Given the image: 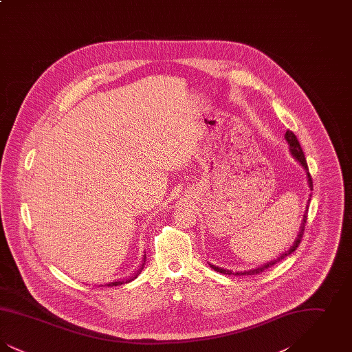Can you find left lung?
Wrapping results in <instances>:
<instances>
[{"label":"left lung","instance_id":"left-lung-1","mask_svg":"<svg viewBox=\"0 0 352 352\" xmlns=\"http://www.w3.org/2000/svg\"><path fill=\"white\" fill-rule=\"evenodd\" d=\"M285 140L287 141V144H289V151L292 153V155L300 162L302 165V168L306 170V175H307V184H309V187H310V190H313V181H311V175H310V173H309V168H307V162H306V158H305V154H303V151H302L301 145H300V142H298V140H297V137H296V134L293 133L292 131H287L286 133H285ZM310 198H311V194H310ZM309 198V201H307V204H306V210H305V214H303V219H302L301 227H300V231H298V234H297V237H296V240H294V243L290 245V248L287 250V251H285L284 253H281L276 260H273V261H268V263H265L264 265H261V267H257V268L250 269V270H244V272H232V270H228V269L224 268H219V267H215V265H212V264H210V267L214 269V270H217L219 273H223V274H228V276H231V274H234V276H254V274H258V273H261V272H264L265 269L270 268V267H273L274 264H277V263H280L281 260H284L286 256H289V254H292L293 252L296 251L297 248H298V245H300V243H301L302 236H303V231H305V224H306V220H307V211H309V203H310V199Z\"/></svg>","mask_w":352,"mask_h":352}]
</instances>
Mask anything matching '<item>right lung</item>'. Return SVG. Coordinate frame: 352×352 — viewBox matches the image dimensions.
<instances>
[{"instance_id":"obj_1","label":"right lung","mask_w":352,"mask_h":352,"mask_svg":"<svg viewBox=\"0 0 352 352\" xmlns=\"http://www.w3.org/2000/svg\"><path fill=\"white\" fill-rule=\"evenodd\" d=\"M145 258H146V254H144L142 264L140 265V268L135 269L133 273H131V274H128V276H125V277L118 278V280H115V281H112V283H105V284L99 285V286H118V285L128 284V283L133 281L134 278H137V276H138V274L141 273V270L144 269V265H145Z\"/></svg>"}]
</instances>
